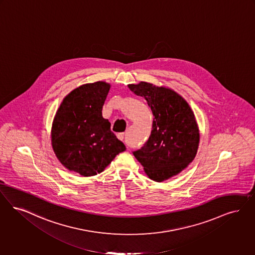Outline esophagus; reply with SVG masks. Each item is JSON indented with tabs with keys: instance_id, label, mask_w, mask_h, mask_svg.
I'll return each mask as SVG.
<instances>
[{
	"instance_id": "esophagus-1",
	"label": "esophagus",
	"mask_w": 255,
	"mask_h": 255,
	"mask_svg": "<svg viewBox=\"0 0 255 255\" xmlns=\"http://www.w3.org/2000/svg\"><path fill=\"white\" fill-rule=\"evenodd\" d=\"M124 136H125L124 132H120V133H118V138H119V139H121V140H123V139H124Z\"/></svg>"
}]
</instances>
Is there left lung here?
I'll use <instances>...</instances> for the list:
<instances>
[{
    "instance_id": "8db88e82",
    "label": "left lung",
    "mask_w": 255,
    "mask_h": 255,
    "mask_svg": "<svg viewBox=\"0 0 255 255\" xmlns=\"http://www.w3.org/2000/svg\"><path fill=\"white\" fill-rule=\"evenodd\" d=\"M128 87L146 100L153 115L149 139L132 154L151 179L167 180L183 171L195 157L199 131L194 113L181 96L169 88L145 82Z\"/></svg>"
}]
</instances>
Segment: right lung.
Segmentation results:
<instances>
[{
    "mask_svg": "<svg viewBox=\"0 0 255 255\" xmlns=\"http://www.w3.org/2000/svg\"><path fill=\"white\" fill-rule=\"evenodd\" d=\"M110 85L97 82L84 84L61 102L52 126V146L61 164L83 176L102 171L126 150L102 117V106Z\"/></svg>",
    "mask_w": 255,
    "mask_h": 255,
    "instance_id": "1",
    "label": "right lung"
}]
</instances>
